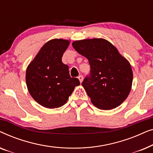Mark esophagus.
<instances>
[{
  "label": "esophagus",
  "mask_w": 153,
  "mask_h": 153,
  "mask_svg": "<svg viewBox=\"0 0 153 153\" xmlns=\"http://www.w3.org/2000/svg\"><path fill=\"white\" fill-rule=\"evenodd\" d=\"M78 79H79V81H80V83H82V81L83 80V76H82V75H80V76H79Z\"/></svg>",
  "instance_id": "1"
}]
</instances>
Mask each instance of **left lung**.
Returning a JSON list of instances; mask_svg holds the SVG:
<instances>
[{
  "instance_id": "1",
  "label": "left lung",
  "mask_w": 153,
  "mask_h": 153,
  "mask_svg": "<svg viewBox=\"0 0 153 153\" xmlns=\"http://www.w3.org/2000/svg\"><path fill=\"white\" fill-rule=\"evenodd\" d=\"M74 49L88 60L91 72L82 85L100 109L118 107L131 91L133 73L129 62L104 39H86L72 43Z\"/></svg>"
}]
</instances>
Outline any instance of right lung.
Instances as JSON below:
<instances>
[{
  "label": "right lung",
  "mask_w": 153,
  "mask_h": 153,
  "mask_svg": "<svg viewBox=\"0 0 153 153\" xmlns=\"http://www.w3.org/2000/svg\"><path fill=\"white\" fill-rule=\"evenodd\" d=\"M70 41L54 39L47 42L26 70L28 90L33 99L44 107L58 108L68 101L79 79L72 78L69 68L62 62Z\"/></svg>",
  "instance_id": "add662e5"
}]
</instances>
